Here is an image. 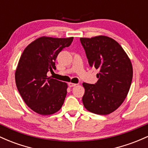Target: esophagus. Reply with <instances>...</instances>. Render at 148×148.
Returning a JSON list of instances; mask_svg holds the SVG:
<instances>
[{"label":"esophagus","instance_id":"1","mask_svg":"<svg viewBox=\"0 0 148 148\" xmlns=\"http://www.w3.org/2000/svg\"><path fill=\"white\" fill-rule=\"evenodd\" d=\"M68 85H69V87H74V86H77V84H74V83H69V84H68Z\"/></svg>","mask_w":148,"mask_h":148}]
</instances>
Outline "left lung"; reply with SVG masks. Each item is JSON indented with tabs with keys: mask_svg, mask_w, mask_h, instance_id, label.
Wrapping results in <instances>:
<instances>
[{
	"mask_svg": "<svg viewBox=\"0 0 148 148\" xmlns=\"http://www.w3.org/2000/svg\"><path fill=\"white\" fill-rule=\"evenodd\" d=\"M88 64L99 69L95 84L83 83L84 107L90 112L105 115L116 110L124 102L131 87L133 67L122 47L105 36L81 38Z\"/></svg>",
	"mask_w": 148,
	"mask_h": 148,
	"instance_id": "obj_1",
	"label": "left lung"
}]
</instances>
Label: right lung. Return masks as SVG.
<instances>
[{
    "label": "right lung",
    "instance_id": "add662e5",
    "mask_svg": "<svg viewBox=\"0 0 148 148\" xmlns=\"http://www.w3.org/2000/svg\"><path fill=\"white\" fill-rule=\"evenodd\" d=\"M73 38L40 37L22 53L15 71L16 86L27 106L35 112L52 114L62 106L67 84L48 77L47 73L56 69L57 57L71 45Z\"/></svg>",
    "mask_w": 148,
    "mask_h": 148
}]
</instances>
